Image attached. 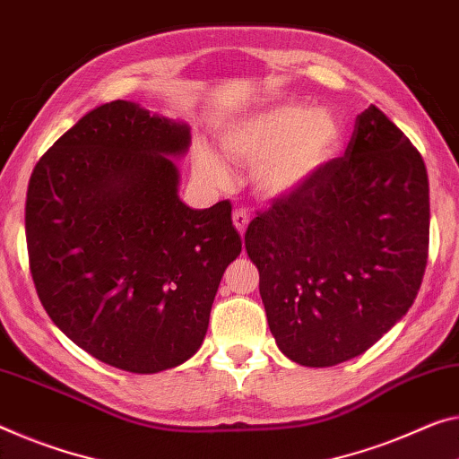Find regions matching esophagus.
<instances>
[{
    "label": "esophagus",
    "mask_w": 459,
    "mask_h": 459,
    "mask_svg": "<svg viewBox=\"0 0 459 459\" xmlns=\"http://www.w3.org/2000/svg\"><path fill=\"white\" fill-rule=\"evenodd\" d=\"M231 220H234V225H236V230L239 231V236H244L246 230H248V223H250V213H248V211L238 209L236 213H234V217H231Z\"/></svg>",
    "instance_id": "1"
}]
</instances>
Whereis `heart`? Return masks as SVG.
I'll return each instance as SVG.
<instances>
[{
  "instance_id": "b5f03b06",
  "label": "heart",
  "mask_w": 459,
  "mask_h": 459,
  "mask_svg": "<svg viewBox=\"0 0 459 459\" xmlns=\"http://www.w3.org/2000/svg\"><path fill=\"white\" fill-rule=\"evenodd\" d=\"M344 125L330 108L283 102L252 110L220 129L225 158L250 168V180L263 199H289L306 188L342 150ZM195 172L211 186L230 182L225 161L199 143Z\"/></svg>"
}]
</instances>
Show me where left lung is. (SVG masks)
I'll list each match as a JSON object with an SVG mask.
<instances>
[{
  "label": "left lung",
  "instance_id": "left-lung-1",
  "mask_svg": "<svg viewBox=\"0 0 459 459\" xmlns=\"http://www.w3.org/2000/svg\"><path fill=\"white\" fill-rule=\"evenodd\" d=\"M277 347L333 368L376 344L417 298L429 250L420 153L382 110L357 117L344 158L246 231Z\"/></svg>",
  "mask_w": 459,
  "mask_h": 459
}]
</instances>
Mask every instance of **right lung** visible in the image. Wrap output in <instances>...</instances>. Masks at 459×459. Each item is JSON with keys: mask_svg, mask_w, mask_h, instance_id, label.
<instances>
[{"mask_svg": "<svg viewBox=\"0 0 459 459\" xmlns=\"http://www.w3.org/2000/svg\"><path fill=\"white\" fill-rule=\"evenodd\" d=\"M188 147L185 121L115 100L55 141L28 182L40 303L69 341L117 369L147 376L188 361L242 252L230 201L182 203L174 160Z\"/></svg>", "mask_w": 459, "mask_h": 459, "instance_id": "add662e5", "label": "right lung"}]
</instances>
